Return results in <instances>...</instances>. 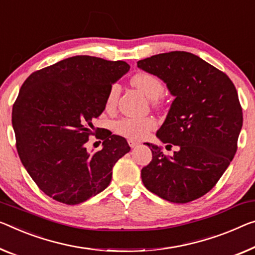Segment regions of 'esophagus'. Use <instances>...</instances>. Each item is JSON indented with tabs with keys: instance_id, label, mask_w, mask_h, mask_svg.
I'll use <instances>...</instances> for the list:
<instances>
[{
	"instance_id": "1",
	"label": "esophagus",
	"mask_w": 255,
	"mask_h": 255,
	"mask_svg": "<svg viewBox=\"0 0 255 255\" xmlns=\"http://www.w3.org/2000/svg\"><path fill=\"white\" fill-rule=\"evenodd\" d=\"M128 144H130V147H131V148L138 147L139 144H140L139 141H136V140H133V139H128Z\"/></svg>"
}]
</instances>
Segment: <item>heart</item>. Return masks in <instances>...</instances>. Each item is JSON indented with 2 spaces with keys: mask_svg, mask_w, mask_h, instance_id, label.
Instances as JSON below:
<instances>
[{
  "mask_svg": "<svg viewBox=\"0 0 255 255\" xmlns=\"http://www.w3.org/2000/svg\"><path fill=\"white\" fill-rule=\"evenodd\" d=\"M131 83L134 88L142 92L148 99L155 100L156 104L158 98L163 96L164 84L160 78L154 74L147 72H139L131 78ZM120 85L115 83L108 90L106 96V108L108 111L115 108L117 99L120 96ZM156 128V122L151 117H122L114 123V130L121 135L131 139H141Z\"/></svg>",
  "mask_w": 255,
  "mask_h": 255,
  "instance_id": "1",
  "label": "heart"
}]
</instances>
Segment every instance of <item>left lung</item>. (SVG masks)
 Masks as SVG:
<instances>
[{
  "mask_svg": "<svg viewBox=\"0 0 255 255\" xmlns=\"http://www.w3.org/2000/svg\"><path fill=\"white\" fill-rule=\"evenodd\" d=\"M174 97L156 133L163 143L178 147L164 155L156 144L151 162L141 170L144 187L171 203L195 201L212 189L237 150L243 112L232 80L209 62L185 51L139 60Z\"/></svg>",
  "mask_w": 255,
  "mask_h": 255,
  "instance_id": "left-lung-1",
  "label": "left lung"
}]
</instances>
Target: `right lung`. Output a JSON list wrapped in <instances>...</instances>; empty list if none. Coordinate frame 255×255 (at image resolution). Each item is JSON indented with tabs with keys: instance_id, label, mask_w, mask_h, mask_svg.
I'll list each match as a JSON object with an SVG mask.
<instances>
[{
	"instance_id": "obj_1",
	"label": "right lung",
	"mask_w": 255,
	"mask_h": 255,
	"mask_svg": "<svg viewBox=\"0 0 255 255\" xmlns=\"http://www.w3.org/2000/svg\"><path fill=\"white\" fill-rule=\"evenodd\" d=\"M130 69L125 61L75 56L30 74L12 109L18 155L37 187L54 201L83 203L106 189L113 166L130 151L123 136L101 131L103 149L88 153V136L109 88Z\"/></svg>"
}]
</instances>
